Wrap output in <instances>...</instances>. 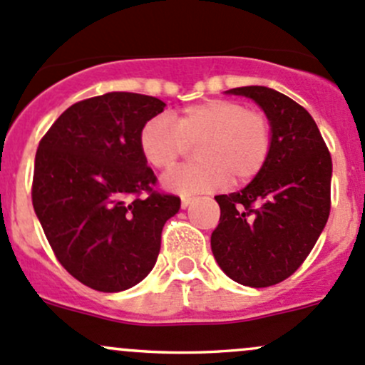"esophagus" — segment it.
<instances>
[{
	"label": "esophagus",
	"mask_w": 365,
	"mask_h": 365,
	"mask_svg": "<svg viewBox=\"0 0 365 365\" xmlns=\"http://www.w3.org/2000/svg\"><path fill=\"white\" fill-rule=\"evenodd\" d=\"M190 203H192V197H182V208L185 210L187 206H190Z\"/></svg>",
	"instance_id": "34e87169"
}]
</instances>
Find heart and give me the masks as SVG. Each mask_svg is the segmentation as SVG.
Listing matches in <instances>:
<instances>
[{"instance_id": "b5f03b06", "label": "heart", "mask_w": 365, "mask_h": 365, "mask_svg": "<svg viewBox=\"0 0 365 365\" xmlns=\"http://www.w3.org/2000/svg\"><path fill=\"white\" fill-rule=\"evenodd\" d=\"M274 145L267 114L244 102L210 98L173 116H153L139 130V150L152 168L169 171L197 146V164L175 169L164 187L180 196L213 192L231 180L244 185L267 165Z\"/></svg>"}]
</instances>
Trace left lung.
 <instances>
[{
    "label": "left lung",
    "instance_id": "left-lung-1",
    "mask_svg": "<svg viewBox=\"0 0 365 365\" xmlns=\"http://www.w3.org/2000/svg\"><path fill=\"white\" fill-rule=\"evenodd\" d=\"M270 120L274 145L263 171L240 192L215 196L212 252L238 284L267 288L298 270L330 215L332 157L312 116L267 86L233 88Z\"/></svg>",
    "mask_w": 365,
    "mask_h": 365
}]
</instances>
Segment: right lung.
Masks as SVG:
<instances>
[{"mask_svg": "<svg viewBox=\"0 0 365 365\" xmlns=\"http://www.w3.org/2000/svg\"><path fill=\"white\" fill-rule=\"evenodd\" d=\"M155 97L111 91L76 102L38 143L31 200L61 267L88 288L116 293L155 264L180 197L155 190L139 130L164 111Z\"/></svg>", "mask_w": 365, "mask_h": 365, "instance_id": "add662e5", "label": "right lung"}]
</instances>
